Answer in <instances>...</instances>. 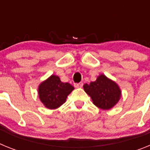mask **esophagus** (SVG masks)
<instances>
[{"instance_id": "obj_1", "label": "esophagus", "mask_w": 150, "mask_h": 150, "mask_svg": "<svg viewBox=\"0 0 150 150\" xmlns=\"http://www.w3.org/2000/svg\"><path fill=\"white\" fill-rule=\"evenodd\" d=\"M83 86V83H75L74 84V86L75 88H82Z\"/></svg>"}]
</instances>
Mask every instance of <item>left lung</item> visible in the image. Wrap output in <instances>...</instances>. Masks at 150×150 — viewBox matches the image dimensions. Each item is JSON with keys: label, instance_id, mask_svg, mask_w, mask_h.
Returning a JSON list of instances; mask_svg holds the SVG:
<instances>
[{"label": "left lung", "instance_id": "obj_1", "mask_svg": "<svg viewBox=\"0 0 150 150\" xmlns=\"http://www.w3.org/2000/svg\"><path fill=\"white\" fill-rule=\"evenodd\" d=\"M83 88L91 97L93 104L102 110L111 109L121 98L120 86L104 74L98 76L95 82L83 85Z\"/></svg>", "mask_w": 150, "mask_h": 150}]
</instances>
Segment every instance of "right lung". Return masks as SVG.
<instances>
[{
	"label": "right lung",
	"mask_w": 150,
	"mask_h": 150,
	"mask_svg": "<svg viewBox=\"0 0 150 150\" xmlns=\"http://www.w3.org/2000/svg\"><path fill=\"white\" fill-rule=\"evenodd\" d=\"M74 89V86L70 83H62L59 76L52 75L40 84L38 95L46 108L53 110L62 106Z\"/></svg>",
	"instance_id": "right-lung-1"
}]
</instances>
